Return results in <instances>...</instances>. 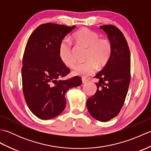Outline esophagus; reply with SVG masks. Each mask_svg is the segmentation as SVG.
Wrapping results in <instances>:
<instances>
[{
  "label": "esophagus",
  "mask_w": 151,
  "mask_h": 151,
  "mask_svg": "<svg viewBox=\"0 0 151 151\" xmlns=\"http://www.w3.org/2000/svg\"><path fill=\"white\" fill-rule=\"evenodd\" d=\"M88 82V79H86V78H82V82L83 83V84H84V83H86V82Z\"/></svg>",
  "instance_id": "esophagus-1"
}]
</instances>
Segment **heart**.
Masks as SVG:
<instances>
[{
  "label": "heart",
  "mask_w": 151,
  "mask_h": 151,
  "mask_svg": "<svg viewBox=\"0 0 151 151\" xmlns=\"http://www.w3.org/2000/svg\"><path fill=\"white\" fill-rule=\"evenodd\" d=\"M73 40L79 45L87 47L85 60L87 62L78 63L73 67L74 75L88 76L94 73L97 67L105 65L110 59L111 51L110 41L106 37H99V34L88 28H82L73 35ZM59 56L62 62L68 67L75 62L73 56L72 43L64 40L59 48Z\"/></svg>",
  "instance_id": "b5f03b06"
}]
</instances>
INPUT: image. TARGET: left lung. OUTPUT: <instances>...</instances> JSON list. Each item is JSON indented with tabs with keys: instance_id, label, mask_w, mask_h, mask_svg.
<instances>
[{
	"instance_id": "8db88e82",
	"label": "left lung",
	"mask_w": 151,
	"mask_h": 151,
	"mask_svg": "<svg viewBox=\"0 0 151 151\" xmlns=\"http://www.w3.org/2000/svg\"><path fill=\"white\" fill-rule=\"evenodd\" d=\"M100 28L108 37L111 46L110 59L95 78L97 89L87 100L91 116L99 121H110L119 113L127 95L130 81V53L127 41L121 30L113 25Z\"/></svg>"
}]
</instances>
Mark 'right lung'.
I'll list each match as a JSON object with an SVG mask.
<instances>
[{"instance_id": "right-lung-1", "label": "right lung", "mask_w": 151, "mask_h": 151, "mask_svg": "<svg viewBox=\"0 0 151 151\" xmlns=\"http://www.w3.org/2000/svg\"><path fill=\"white\" fill-rule=\"evenodd\" d=\"M76 26L41 24L31 34L22 58V83L25 101L41 119H50L65 109V95L69 88L81 86L79 76L60 80L69 73L59 56L62 40Z\"/></svg>"}]
</instances>
